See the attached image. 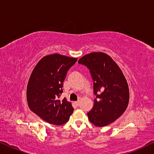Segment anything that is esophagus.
<instances>
[{"mask_svg":"<svg viewBox=\"0 0 154 154\" xmlns=\"http://www.w3.org/2000/svg\"><path fill=\"white\" fill-rule=\"evenodd\" d=\"M74 104L76 105V106H79V104H80V102H79V101H78V102H74Z\"/></svg>","mask_w":154,"mask_h":154,"instance_id":"1","label":"esophagus"}]
</instances>
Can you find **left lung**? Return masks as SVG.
Instances as JSON below:
<instances>
[{
    "instance_id": "obj_1",
    "label": "left lung",
    "mask_w": 154,
    "mask_h": 154,
    "mask_svg": "<svg viewBox=\"0 0 154 154\" xmlns=\"http://www.w3.org/2000/svg\"><path fill=\"white\" fill-rule=\"evenodd\" d=\"M90 70L93 80L94 106L88 113L89 121L103 127L124 113L129 102V88L125 76L112 58L104 52H92L79 60Z\"/></svg>"
}]
</instances>
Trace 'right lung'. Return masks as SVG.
<instances>
[{
    "label": "right lung",
    "mask_w": 154,
    "mask_h": 154,
    "mask_svg": "<svg viewBox=\"0 0 154 154\" xmlns=\"http://www.w3.org/2000/svg\"><path fill=\"white\" fill-rule=\"evenodd\" d=\"M76 61L77 58L60 54L47 55L38 62L29 78L26 89L29 109L50 124L66 123L73 112L71 103L60 98L67 71Z\"/></svg>",
    "instance_id": "right-lung-1"
}]
</instances>
